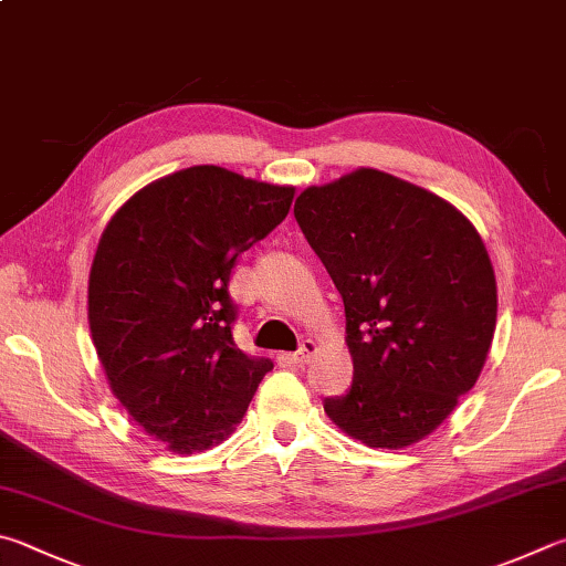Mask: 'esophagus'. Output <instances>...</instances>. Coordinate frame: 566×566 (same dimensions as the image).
Masks as SVG:
<instances>
[{
  "label": "esophagus",
  "mask_w": 566,
  "mask_h": 566,
  "mask_svg": "<svg viewBox=\"0 0 566 566\" xmlns=\"http://www.w3.org/2000/svg\"><path fill=\"white\" fill-rule=\"evenodd\" d=\"M314 354H316V344L312 342V338H306V342H302L300 352L292 354V364H306V361H312Z\"/></svg>",
  "instance_id": "obj_1"
}]
</instances>
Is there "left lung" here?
I'll list each match as a JSON object with an SVG mask.
<instances>
[{"mask_svg":"<svg viewBox=\"0 0 566 566\" xmlns=\"http://www.w3.org/2000/svg\"><path fill=\"white\" fill-rule=\"evenodd\" d=\"M346 312L354 381L326 416L371 448H406L475 386L497 322L478 230L438 195L361 168L294 202Z\"/></svg>","mask_w":566,"mask_h":566,"instance_id":"8db88e82","label":"left lung"}]
</instances>
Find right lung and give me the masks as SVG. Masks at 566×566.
Masks as SVG:
<instances>
[{
    "label": "right lung",
    "instance_id": "right-lung-1",
    "mask_svg": "<svg viewBox=\"0 0 566 566\" xmlns=\"http://www.w3.org/2000/svg\"><path fill=\"white\" fill-rule=\"evenodd\" d=\"M292 200L294 188L195 166L138 190L101 234L88 276L96 354L133 420L176 453L228 438L272 371L234 344L230 276Z\"/></svg>",
    "mask_w": 566,
    "mask_h": 566
}]
</instances>
